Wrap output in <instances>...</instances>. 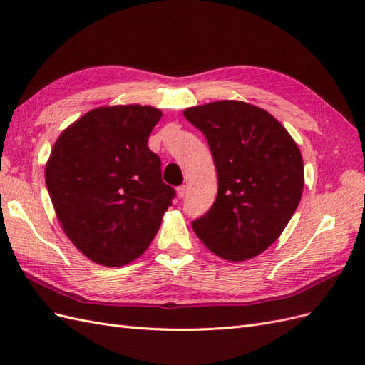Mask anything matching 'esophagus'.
<instances>
[{
    "mask_svg": "<svg viewBox=\"0 0 365 365\" xmlns=\"http://www.w3.org/2000/svg\"><path fill=\"white\" fill-rule=\"evenodd\" d=\"M185 190H187V187H185V185H180L178 189H176V193H178V196H180V197H182V196L185 195Z\"/></svg>",
    "mask_w": 365,
    "mask_h": 365,
    "instance_id": "34e87169",
    "label": "esophagus"
}]
</instances>
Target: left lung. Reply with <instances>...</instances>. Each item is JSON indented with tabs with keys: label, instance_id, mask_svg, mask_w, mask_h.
I'll list each match as a JSON object with an SVG mask.
<instances>
[{
	"label": "left lung",
	"instance_id": "obj_1",
	"mask_svg": "<svg viewBox=\"0 0 365 365\" xmlns=\"http://www.w3.org/2000/svg\"><path fill=\"white\" fill-rule=\"evenodd\" d=\"M182 114L205 135L219 184L215 204L193 220V231L228 262L259 256L280 237L300 204V149L277 118L245 102H212Z\"/></svg>",
	"mask_w": 365,
	"mask_h": 365
}]
</instances>
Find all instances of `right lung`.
Segmentation results:
<instances>
[{"mask_svg": "<svg viewBox=\"0 0 365 365\" xmlns=\"http://www.w3.org/2000/svg\"><path fill=\"white\" fill-rule=\"evenodd\" d=\"M153 106L91 109L65 129L46 164V182L63 233L90 260L123 267L148 250L172 205L149 135Z\"/></svg>", "mask_w": 365, "mask_h": 365, "instance_id": "1", "label": "right lung"}]
</instances>
